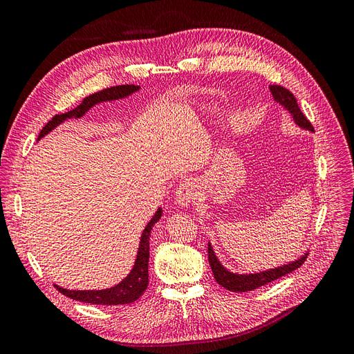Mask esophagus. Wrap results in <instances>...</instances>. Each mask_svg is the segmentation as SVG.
Listing matches in <instances>:
<instances>
[{"mask_svg": "<svg viewBox=\"0 0 354 354\" xmlns=\"http://www.w3.org/2000/svg\"><path fill=\"white\" fill-rule=\"evenodd\" d=\"M198 197V185L194 179L182 180L176 189V201L180 205H189Z\"/></svg>", "mask_w": 354, "mask_h": 354, "instance_id": "1", "label": "esophagus"}]
</instances>
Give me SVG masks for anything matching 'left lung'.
<instances>
[{
    "label": "left lung",
    "instance_id": "left-lung-1",
    "mask_svg": "<svg viewBox=\"0 0 354 354\" xmlns=\"http://www.w3.org/2000/svg\"><path fill=\"white\" fill-rule=\"evenodd\" d=\"M271 93L279 103H281L286 109H289V112L293 115V120L297 125L304 127L306 129L313 131V127L310 124V121L304 115V112L300 111L297 100L295 97V95L289 88H286L280 84H272L270 86ZM308 258V254H305L302 258H299L295 263H290L283 267H277L272 268L268 271H263V272H257V274H233L230 271H227L223 266L218 263V259L216 258L212 245L208 243V263H210L212 271L214 274L216 281L223 286L225 289L230 290V292H251L258 289L261 286H266L274 280H277L286 274H289L292 271H295L296 268H299L302 266Z\"/></svg>",
    "mask_w": 354,
    "mask_h": 354
}]
</instances>
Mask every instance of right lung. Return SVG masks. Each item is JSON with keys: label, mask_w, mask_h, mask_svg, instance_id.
<instances>
[{"label": "right lung", "mask_w": 354, "mask_h": 354, "mask_svg": "<svg viewBox=\"0 0 354 354\" xmlns=\"http://www.w3.org/2000/svg\"><path fill=\"white\" fill-rule=\"evenodd\" d=\"M136 90H138V86L122 84V86H113V87H108L104 90L96 91V93L84 97L82 100V103L78 104V106H75L74 109L65 112V113H58L52 118V120L42 128L41 133H39L37 140H41L44 136H46L49 133V131H52L62 121L67 120V118H80L91 106H95L96 103H100L104 100L121 99L131 93H134ZM160 217H162V210L159 208L141 234V242H140L134 268L131 270V272L120 284H116V286L111 287V289H104V290H67V289H62V287H59V286H55L57 290L59 293H62L64 296L71 297L74 300H80V302L93 304V305H127L131 302H136V300L144 293V290H146L149 286L150 232L157 221H159Z\"/></svg>", "instance_id": "right-lung-1"}]
</instances>
